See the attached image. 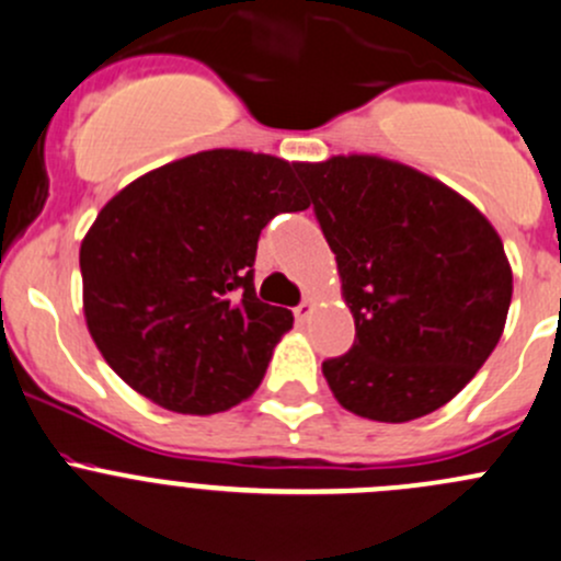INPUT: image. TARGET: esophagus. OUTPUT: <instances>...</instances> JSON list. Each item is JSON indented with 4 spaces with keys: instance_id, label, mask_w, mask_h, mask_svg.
Returning <instances> with one entry per match:
<instances>
[{
    "instance_id": "34e87169",
    "label": "esophagus",
    "mask_w": 561,
    "mask_h": 561,
    "mask_svg": "<svg viewBox=\"0 0 561 561\" xmlns=\"http://www.w3.org/2000/svg\"><path fill=\"white\" fill-rule=\"evenodd\" d=\"M310 313H313V299L305 297L302 302H299L297 308H294V319H297L299 323H305V321L310 319Z\"/></svg>"
}]
</instances>
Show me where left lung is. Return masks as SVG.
I'll return each instance as SVG.
<instances>
[{
  "instance_id": "obj_1",
  "label": "left lung",
  "mask_w": 561,
  "mask_h": 561,
  "mask_svg": "<svg viewBox=\"0 0 561 561\" xmlns=\"http://www.w3.org/2000/svg\"><path fill=\"white\" fill-rule=\"evenodd\" d=\"M337 259L351 351L321 365L337 402L402 424L454 400L483 367L513 273L492 224L446 183L378 156L294 164Z\"/></svg>"
}]
</instances>
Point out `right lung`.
<instances>
[{
  "label": "right lung",
  "mask_w": 561,
  "mask_h": 561,
  "mask_svg": "<svg viewBox=\"0 0 561 561\" xmlns=\"http://www.w3.org/2000/svg\"><path fill=\"white\" fill-rule=\"evenodd\" d=\"M308 205L294 164L229 148L121 188L80 245L85 323L115 375L175 413L251 397L294 323L256 297L259 234Z\"/></svg>",
  "instance_id": "right-lung-1"
}]
</instances>
